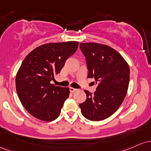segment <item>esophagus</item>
Masks as SVG:
<instances>
[{
    "label": "esophagus",
    "mask_w": 151,
    "mask_h": 151,
    "mask_svg": "<svg viewBox=\"0 0 151 151\" xmlns=\"http://www.w3.org/2000/svg\"><path fill=\"white\" fill-rule=\"evenodd\" d=\"M70 93H74V92H76V91H77V89L74 88L70 87Z\"/></svg>",
    "instance_id": "1"
}]
</instances>
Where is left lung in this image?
Wrapping results in <instances>:
<instances>
[{"instance_id": "8db88e82", "label": "left lung", "mask_w": 151, "mask_h": 151, "mask_svg": "<svg viewBox=\"0 0 151 151\" xmlns=\"http://www.w3.org/2000/svg\"><path fill=\"white\" fill-rule=\"evenodd\" d=\"M88 70V78L98 84L94 93L85 91L86 101L79 105L81 113L90 121H99L113 115L128 91L130 68L122 55L107 45L80 43Z\"/></svg>"}]
</instances>
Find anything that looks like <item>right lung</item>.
<instances>
[{
  "label": "right lung",
  "mask_w": 151,
  "mask_h": 151,
  "mask_svg": "<svg viewBox=\"0 0 151 151\" xmlns=\"http://www.w3.org/2000/svg\"><path fill=\"white\" fill-rule=\"evenodd\" d=\"M78 46L77 41L43 44L32 50L22 62L16 77L17 94L33 117L52 121L60 116L70 90L55 86L50 81L60 73Z\"/></svg>",
  "instance_id": "right-lung-1"
}]
</instances>
